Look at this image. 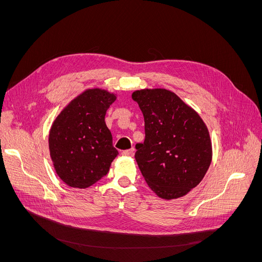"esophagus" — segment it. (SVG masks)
Masks as SVG:
<instances>
[{
	"label": "esophagus",
	"mask_w": 262,
	"mask_h": 262,
	"mask_svg": "<svg viewBox=\"0 0 262 262\" xmlns=\"http://www.w3.org/2000/svg\"><path fill=\"white\" fill-rule=\"evenodd\" d=\"M134 150H135L134 147H132L129 149H125V150H123V152H122V155H124V156H133L134 155Z\"/></svg>",
	"instance_id": "esophagus-1"
}]
</instances>
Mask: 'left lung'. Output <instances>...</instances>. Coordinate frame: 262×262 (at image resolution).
Masks as SVG:
<instances>
[{
  "label": "left lung",
  "mask_w": 262,
  "mask_h": 262,
  "mask_svg": "<svg viewBox=\"0 0 262 262\" xmlns=\"http://www.w3.org/2000/svg\"><path fill=\"white\" fill-rule=\"evenodd\" d=\"M145 139L135 158L148 187L164 200L186 195L207 172L212 157L207 126L193 109L166 89L137 90Z\"/></svg>",
  "instance_id": "1"
}]
</instances>
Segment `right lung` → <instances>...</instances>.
Returning a JSON list of instances; mask_svg holds the SVG:
<instances>
[{"label": "right lung", "instance_id": "obj_1", "mask_svg": "<svg viewBox=\"0 0 262 262\" xmlns=\"http://www.w3.org/2000/svg\"><path fill=\"white\" fill-rule=\"evenodd\" d=\"M116 95L89 89L69 104L54 121L49 147L56 173L68 186L85 189L99 182L119 155L105 123Z\"/></svg>", "mask_w": 262, "mask_h": 262}]
</instances>
